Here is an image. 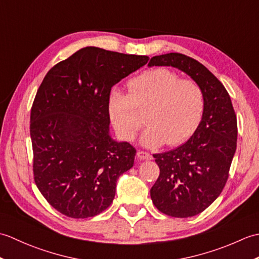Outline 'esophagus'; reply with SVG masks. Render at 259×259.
<instances>
[{"label": "esophagus", "mask_w": 259, "mask_h": 259, "mask_svg": "<svg viewBox=\"0 0 259 259\" xmlns=\"http://www.w3.org/2000/svg\"><path fill=\"white\" fill-rule=\"evenodd\" d=\"M137 157H138L140 160H151L152 156L150 153L145 152V151H138L137 152Z\"/></svg>", "instance_id": "esophagus-1"}]
</instances>
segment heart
Instances as JSON below:
<instances>
[{
  "mask_svg": "<svg viewBox=\"0 0 259 259\" xmlns=\"http://www.w3.org/2000/svg\"><path fill=\"white\" fill-rule=\"evenodd\" d=\"M128 88L129 95L114 88L107 103L110 121L121 139L135 138L142 125L138 112L145 111L148 128L140 144L147 148L179 146L196 133L205 111V96L195 81L157 68L131 79Z\"/></svg>",
  "mask_w": 259,
  "mask_h": 259,
  "instance_id": "1",
  "label": "heart"
}]
</instances>
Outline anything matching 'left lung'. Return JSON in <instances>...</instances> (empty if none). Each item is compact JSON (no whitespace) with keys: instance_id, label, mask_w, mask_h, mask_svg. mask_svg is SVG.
Returning <instances> with one entry per match:
<instances>
[{"instance_id":"left-lung-1","label":"left lung","mask_w":259,"mask_h":259,"mask_svg":"<svg viewBox=\"0 0 259 259\" xmlns=\"http://www.w3.org/2000/svg\"><path fill=\"white\" fill-rule=\"evenodd\" d=\"M172 67L188 74L205 96L201 122L189 140L153 158L160 175L150 189L153 205L171 217L200 213L222 194L237 147V119L223 83L197 60L181 53L151 58L148 67Z\"/></svg>"}]
</instances>
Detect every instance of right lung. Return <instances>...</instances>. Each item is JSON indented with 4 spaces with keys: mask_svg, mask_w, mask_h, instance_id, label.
<instances>
[{
    "mask_svg": "<svg viewBox=\"0 0 259 259\" xmlns=\"http://www.w3.org/2000/svg\"><path fill=\"white\" fill-rule=\"evenodd\" d=\"M146 56L85 47L49 71L31 109L33 172L58 211L89 218L107 209L136 149L110 135L111 88L148 62Z\"/></svg>",
    "mask_w": 259,
    "mask_h": 259,
    "instance_id": "1",
    "label": "right lung"
}]
</instances>
